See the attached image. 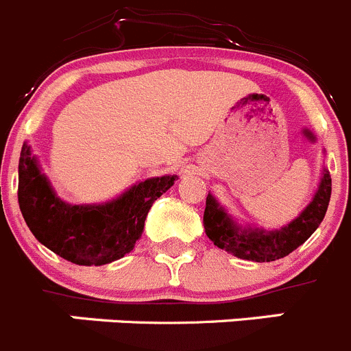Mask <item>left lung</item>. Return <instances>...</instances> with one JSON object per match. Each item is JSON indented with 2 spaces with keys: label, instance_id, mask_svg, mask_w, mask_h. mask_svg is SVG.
<instances>
[{
  "label": "left lung",
  "instance_id": "obj_1",
  "mask_svg": "<svg viewBox=\"0 0 351 351\" xmlns=\"http://www.w3.org/2000/svg\"><path fill=\"white\" fill-rule=\"evenodd\" d=\"M329 201L330 175L324 166L312 201L289 223L274 230L241 225L216 201L215 195L208 194L204 209V230L215 245L241 260L258 261V263L275 261L293 253L319 228L326 216Z\"/></svg>",
  "mask_w": 351,
  "mask_h": 351
}]
</instances>
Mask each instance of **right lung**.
<instances>
[{
	"mask_svg": "<svg viewBox=\"0 0 351 351\" xmlns=\"http://www.w3.org/2000/svg\"><path fill=\"white\" fill-rule=\"evenodd\" d=\"M176 178L154 176L107 202L71 204L58 197L31 145L24 142L19 159V206L29 230L48 250L71 263L100 267L135 247L154 201Z\"/></svg>",
	"mask_w": 351,
	"mask_h": 351,
	"instance_id": "1",
	"label": "right lung"
}]
</instances>
